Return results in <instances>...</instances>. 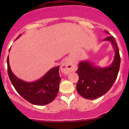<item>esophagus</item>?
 Returning a JSON list of instances; mask_svg holds the SVG:
<instances>
[{
    "instance_id": "34e87169",
    "label": "esophagus",
    "mask_w": 129,
    "mask_h": 129,
    "mask_svg": "<svg viewBox=\"0 0 129 129\" xmlns=\"http://www.w3.org/2000/svg\"><path fill=\"white\" fill-rule=\"evenodd\" d=\"M77 69V67L76 65L69 59L66 60L60 67L61 72L66 74H68L70 72L75 71Z\"/></svg>"
}]
</instances>
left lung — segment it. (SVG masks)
<instances>
[{
	"instance_id": "8db88e82",
	"label": "left lung",
	"mask_w": 129,
	"mask_h": 129,
	"mask_svg": "<svg viewBox=\"0 0 129 129\" xmlns=\"http://www.w3.org/2000/svg\"><path fill=\"white\" fill-rule=\"evenodd\" d=\"M107 34V31L105 30ZM103 41H109L112 44L115 55L109 66L101 67L89 60L80 61L77 72L79 80L76 89L78 93L87 99L93 100L105 94L115 82L120 64L119 48L113 36L107 37Z\"/></svg>"
}]
</instances>
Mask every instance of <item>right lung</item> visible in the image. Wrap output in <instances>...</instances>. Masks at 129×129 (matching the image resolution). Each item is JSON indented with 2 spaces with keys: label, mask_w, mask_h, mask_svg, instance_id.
Instances as JSON below:
<instances>
[{
  "label": "right lung",
  "mask_w": 129,
  "mask_h": 129,
  "mask_svg": "<svg viewBox=\"0 0 129 129\" xmlns=\"http://www.w3.org/2000/svg\"><path fill=\"white\" fill-rule=\"evenodd\" d=\"M20 36L21 34L15 40ZM59 67L57 66L50 69L36 81L26 82L19 79L13 74L9 64V55L7 57V72L13 86L25 100L36 105L48 104L56 97L61 80Z\"/></svg>",
  "instance_id": "add662e5"
}]
</instances>
